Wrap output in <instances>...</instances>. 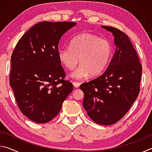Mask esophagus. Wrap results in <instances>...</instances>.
<instances>
[{"label":"esophagus","mask_w":152,"mask_h":152,"mask_svg":"<svg viewBox=\"0 0 152 152\" xmlns=\"http://www.w3.org/2000/svg\"><path fill=\"white\" fill-rule=\"evenodd\" d=\"M73 85L74 86V88H78L80 85V84L77 82H73Z\"/></svg>","instance_id":"obj_1"}]
</instances>
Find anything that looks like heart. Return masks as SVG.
Returning a JSON list of instances; mask_svg holds the SVG:
<instances>
[{
  "label": "heart",
  "mask_w": 152,
  "mask_h": 152,
  "mask_svg": "<svg viewBox=\"0 0 152 152\" xmlns=\"http://www.w3.org/2000/svg\"><path fill=\"white\" fill-rule=\"evenodd\" d=\"M58 56L60 63L68 70H73L80 61V66L72 76L81 79L89 74L96 76L103 72L112 58L113 47L106 39L82 33L71 40L70 48L60 49Z\"/></svg>",
  "instance_id": "heart-1"
}]
</instances>
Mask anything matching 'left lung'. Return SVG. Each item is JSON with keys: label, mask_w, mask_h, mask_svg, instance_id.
I'll use <instances>...</instances> for the list:
<instances>
[{"label": "left lung", "mask_w": 152, "mask_h": 152, "mask_svg": "<svg viewBox=\"0 0 152 152\" xmlns=\"http://www.w3.org/2000/svg\"><path fill=\"white\" fill-rule=\"evenodd\" d=\"M102 27L113 33L115 51L104 72L80 88L89 117L98 124L109 125L124 117L137 98L142 66L125 33L115 27Z\"/></svg>", "instance_id": "8db88e82"}]
</instances>
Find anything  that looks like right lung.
<instances>
[{
  "label": "right lung",
  "mask_w": 152,
  "mask_h": 152,
  "mask_svg": "<svg viewBox=\"0 0 152 152\" xmlns=\"http://www.w3.org/2000/svg\"><path fill=\"white\" fill-rule=\"evenodd\" d=\"M75 22H40L20 37L11 56L10 85L20 111L30 120L45 123L52 120L73 91L64 80L58 59V44Z\"/></svg>",
  "instance_id": "add662e5"
}]
</instances>
